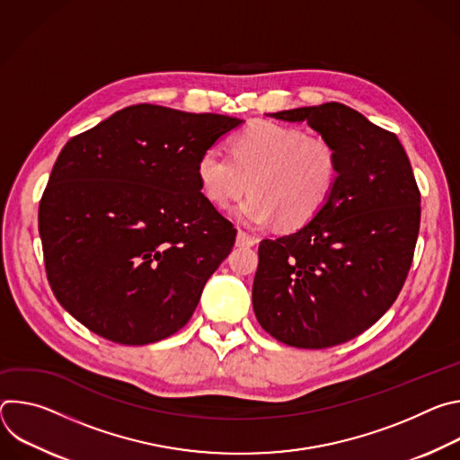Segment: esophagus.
<instances>
[{
    "label": "esophagus",
    "instance_id": "34e87169",
    "mask_svg": "<svg viewBox=\"0 0 460 460\" xmlns=\"http://www.w3.org/2000/svg\"><path fill=\"white\" fill-rule=\"evenodd\" d=\"M256 243V238L254 236H251L249 233H245V231H238V234H236V245H242V247H252Z\"/></svg>",
    "mask_w": 460,
    "mask_h": 460
}]
</instances>
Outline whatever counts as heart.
<instances>
[{
    "instance_id": "obj_1",
    "label": "heart",
    "mask_w": 460,
    "mask_h": 460,
    "mask_svg": "<svg viewBox=\"0 0 460 460\" xmlns=\"http://www.w3.org/2000/svg\"><path fill=\"white\" fill-rule=\"evenodd\" d=\"M231 155L202 153L196 174L208 200L229 208L247 190L234 215L249 226L279 218L293 229L314 218L330 202L341 176V155L332 138L305 135L275 121H254L233 140Z\"/></svg>"
}]
</instances>
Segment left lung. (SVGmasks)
<instances>
[{
	"instance_id": "1",
	"label": "left lung",
	"mask_w": 460,
	"mask_h": 460,
	"mask_svg": "<svg viewBox=\"0 0 460 460\" xmlns=\"http://www.w3.org/2000/svg\"><path fill=\"white\" fill-rule=\"evenodd\" d=\"M270 116L305 121L332 138L341 176L313 220L260 242L252 309L260 325L288 346H339L397 300L419 236L420 190L399 138L344 103Z\"/></svg>"
}]
</instances>
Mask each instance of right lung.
Wrapping results in <instances>:
<instances>
[{
    "label": "right lung",
    "mask_w": 460,
    "mask_h": 460,
    "mask_svg": "<svg viewBox=\"0 0 460 460\" xmlns=\"http://www.w3.org/2000/svg\"><path fill=\"white\" fill-rule=\"evenodd\" d=\"M240 123L140 103L65 144L38 227L52 293L87 330L144 346L189 322L236 238L196 165Z\"/></svg>",
    "instance_id": "obj_1"
}]
</instances>
